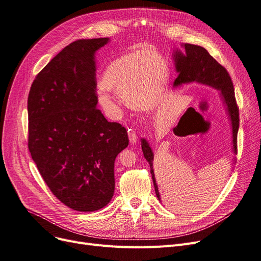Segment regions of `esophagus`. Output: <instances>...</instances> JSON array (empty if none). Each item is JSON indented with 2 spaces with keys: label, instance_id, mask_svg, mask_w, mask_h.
<instances>
[{
  "label": "esophagus",
  "instance_id": "obj_1",
  "mask_svg": "<svg viewBox=\"0 0 261 261\" xmlns=\"http://www.w3.org/2000/svg\"><path fill=\"white\" fill-rule=\"evenodd\" d=\"M128 138H129V142H130L132 144L136 143V142H137V139H138V136H137L136 132H135L134 129H128Z\"/></svg>",
  "mask_w": 261,
  "mask_h": 261
}]
</instances>
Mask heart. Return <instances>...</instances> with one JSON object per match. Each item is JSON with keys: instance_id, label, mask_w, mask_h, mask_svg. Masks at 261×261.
<instances>
[{"instance_id": "obj_1", "label": "heart", "mask_w": 261, "mask_h": 261, "mask_svg": "<svg viewBox=\"0 0 261 261\" xmlns=\"http://www.w3.org/2000/svg\"><path fill=\"white\" fill-rule=\"evenodd\" d=\"M169 77L168 62L158 52L150 49L128 52L112 61L102 72L99 103L106 110L117 109L110 92L135 111H151L163 99Z\"/></svg>"}]
</instances>
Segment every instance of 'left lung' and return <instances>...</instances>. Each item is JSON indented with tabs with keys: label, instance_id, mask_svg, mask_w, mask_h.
Returning <instances> with one entry per match:
<instances>
[{
	"label": "left lung",
	"instance_id": "obj_1",
	"mask_svg": "<svg viewBox=\"0 0 261 261\" xmlns=\"http://www.w3.org/2000/svg\"><path fill=\"white\" fill-rule=\"evenodd\" d=\"M184 52L180 50H174L173 60L175 70L178 72V77L173 82V87H179L184 83L198 82L201 85L212 87L220 91V97L223 101V105L231 123L232 128V143L233 153L237 154V136L239 130V108L234 97V89L230 76L224 66L210 56L203 47L196 46L192 44L182 45ZM141 148L145 160L148 161L156 197L162 202L161 194L155 180V174L153 169L154 154L150 147L149 142L144 138L141 139ZM164 200V199H163Z\"/></svg>",
	"mask_w": 261,
	"mask_h": 261
}]
</instances>
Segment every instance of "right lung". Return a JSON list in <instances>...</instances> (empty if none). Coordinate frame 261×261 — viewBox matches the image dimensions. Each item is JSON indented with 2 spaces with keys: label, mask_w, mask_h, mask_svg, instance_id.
Here are the masks:
<instances>
[{
  "label": "right lung",
  "mask_w": 261,
  "mask_h": 261,
  "mask_svg": "<svg viewBox=\"0 0 261 261\" xmlns=\"http://www.w3.org/2000/svg\"><path fill=\"white\" fill-rule=\"evenodd\" d=\"M109 41L79 39L41 69L28 97L29 150L58 199L93 212L114 193V161L128 145L126 128L97 106L95 52Z\"/></svg>",
  "instance_id": "obj_1"
}]
</instances>
